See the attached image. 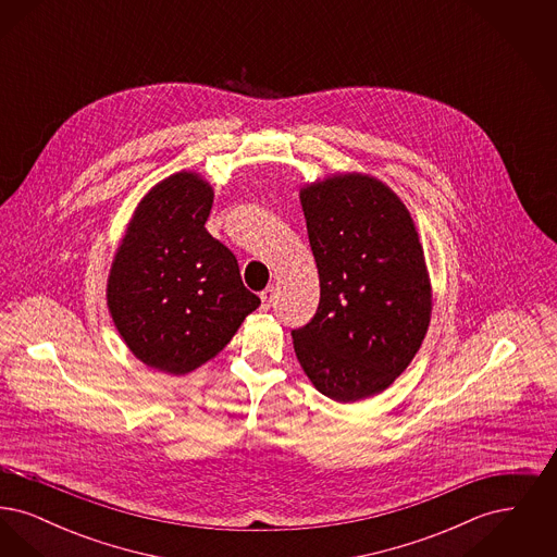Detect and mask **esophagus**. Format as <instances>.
I'll return each instance as SVG.
<instances>
[{"label":"esophagus","mask_w":557,"mask_h":557,"mask_svg":"<svg viewBox=\"0 0 557 557\" xmlns=\"http://www.w3.org/2000/svg\"><path fill=\"white\" fill-rule=\"evenodd\" d=\"M273 298H275V288L273 286H269L265 290L261 292V309H271V305H273Z\"/></svg>","instance_id":"1"}]
</instances>
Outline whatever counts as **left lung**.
<instances>
[{
  "label": "left lung",
  "instance_id": "8db88e82",
  "mask_svg": "<svg viewBox=\"0 0 557 557\" xmlns=\"http://www.w3.org/2000/svg\"><path fill=\"white\" fill-rule=\"evenodd\" d=\"M318 263L319 307L292 330L321 395L352 403L388 388L420 350L432 311L424 250L397 194L370 175L300 189Z\"/></svg>",
  "mask_w": 557,
  "mask_h": 557
}]
</instances>
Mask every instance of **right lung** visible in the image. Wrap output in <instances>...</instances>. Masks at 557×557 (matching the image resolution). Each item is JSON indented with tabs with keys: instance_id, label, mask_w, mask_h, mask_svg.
Listing matches in <instances>:
<instances>
[{
	"instance_id": "add662e5",
	"label": "right lung",
	"mask_w": 557,
	"mask_h": 557,
	"mask_svg": "<svg viewBox=\"0 0 557 557\" xmlns=\"http://www.w3.org/2000/svg\"><path fill=\"white\" fill-rule=\"evenodd\" d=\"M212 187L175 173L133 214L108 275V309L133 355L184 375L212 359L261 298L242 284L234 252L212 238Z\"/></svg>"
}]
</instances>
